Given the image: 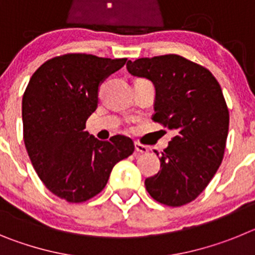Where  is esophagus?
Returning <instances> with one entry per match:
<instances>
[{
    "mask_svg": "<svg viewBox=\"0 0 255 255\" xmlns=\"http://www.w3.org/2000/svg\"><path fill=\"white\" fill-rule=\"evenodd\" d=\"M135 152L143 153V154H147V153L149 152V149H148V147H145V145H143V144L135 143Z\"/></svg>",
    "mask_w": 255,
    "mask_h": 255,
    "instance_id": "1",
    "label": "esophagus"
}]
</instances>
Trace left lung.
<instances>
[{"label":"left lung","instance_id":"8db88e82","mask_svg":"<svg viewBox=\"0 0 255 255\" xmlns=\"http://www.w3.org/2000/svg\"><path fill=\"white\" fill-rule=\"evenodd\" d=\"M126 67L154 84L152 120L176 132L162 152V168L145 180V189L164 206L190 203L224 159L230 115L222 89L208 69L179 55L138 58Z\"/></svg>","mask_w":255,"mask_h":255}]
</instances>
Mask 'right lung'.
Segmentation results:
<instances>
[{
    "mask_svg": "<svg viewBox=\"0 0 255 255\" xmlns=\"http://www.w3.org/2000/svg\"><path fill=\"white\" fill-rule=\"evenodd\" d=\"M126 60L56 56L35 70L24 92L22 134L29 158L44 186L69 203L100 194L115 164L135 149L124 135L98 140L84 131L98 105L100 84Z\"/></svg>",
    "mask_w": 255,
    "mask_h": 255,
    "instance_id": "right-lung-1",
    "label": "right lung"
}]
</instances>
